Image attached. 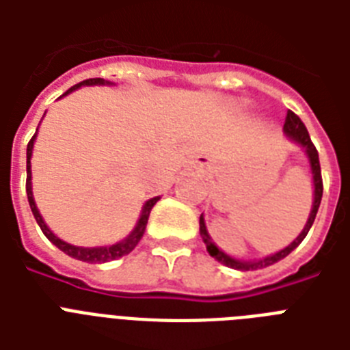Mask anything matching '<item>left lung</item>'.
<instances>
[{
	"label": "left lung",
	"mask_w": 350,
	"mask_h": 350,
	"mask_svg": "<svg viewBox=\"0 0 350 350\" xmlns=\"http://www.w3.org/2000/svg\"><path fill=\"white\" fill-rule=\"evenodd\" d=\"M283 132L287 134L293 142H296L298 145L305 148V154H307V158H309L310 163V172H312V183H314V202H312V211L309 214V219H307V224H305L304 230L299 234L298 238L294 239L293 243L287 245L285 249H282L276 254L267 256V258H261V260H252V261H243V260H236L232 256L225 254L224 250H219L214 241L211 239L207 232V227H205V219H203V214L200 216V234H202L203 243L207 247L208 254L216 258L219 263H224V265L230 267V269H238V271H256V269H263V267H269L272 263H276V261L283 260L285 256H288L293 252L296 247H298L304 238L307 236V232L310 230L312 224H314L316 214H318V208H320L321 203V196H323V181H321V169H320V158H318V150H316L314 143L310 142V136L307 129H305L304 121L299 120L293 111L287 112V118H285V125H283Z\"/></svg>",
	"instance_id": "obj_1"
}]
</instances>
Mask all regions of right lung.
I'll use <instances>...</instances> for the list:
<instances>
[{
	"label": "right lung",
	"instance_id": "right-lung-1",
	"mask_svg": "<svg viewBox=\"0 0 350 350\" xmlns=\"http://www.w3.org/2000/svg\"><path fill=\"white\" fill-rule=\"evenodd\" d=\"M83 85H112V83L105 81L103 78L85 79V81H81V83L70 87V89H68L63 96H67L68 92H72V90L79 89V87H83ZM36 134H38V131H36ZM36 134L32 136V139L29 142V145H27V198H29L30 211H32L36 221H38V225H40V229L43 230V234H45L46 238H49V241H52V243L56 245L57 249L63 250V252L70 256V258H76V260H79V261H87V263H105V261L118 260V258H121V256H125V254H129V252H132V250H134V247L137 245V241L142 239L143 232H145V227H147L150 211H152V207L159 200V196L150 198V200H148V202L143 205L142 216H139V219H137V224H136V227H134V230H132V232L129 234L125 239L118 241V243L107 245V247H76V245H70V243H67V241H63V239L57 238L56 234L52 232V230L46 227V224L43 221V218H41L40 211H38V207H36L34 196H32V181H30L32 180V172H30V158H32V147H34Z\"/></svg>",
	"mask_w": 350,
	"mask_h": 350
}]
</instances>
